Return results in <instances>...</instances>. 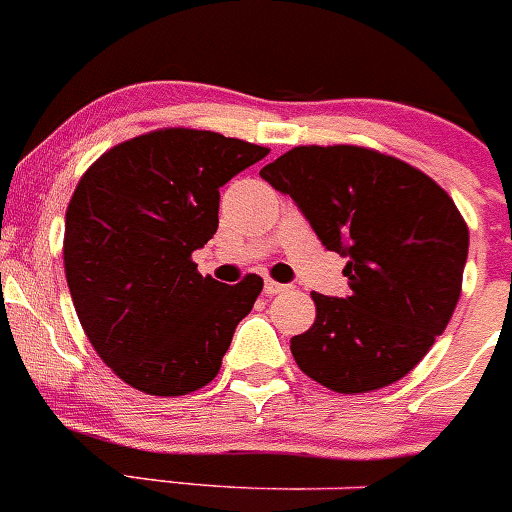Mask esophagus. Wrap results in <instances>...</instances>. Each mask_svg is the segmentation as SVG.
Returning <instances> with one entry per match:
<instances>
[{
	"label": "esophagus",
	"instance_id": "esophagus-1",
	"mask_svg": "<svg viewBox=\"0 0 512 512\" xmlns=\"http://www.w3.org/2000/svg\"><path fill=\"white\" fill-rule=\"evenodd\" d=\"M287 285H280V282H272V280H267L265 282V294L267 297H275V294H282V292H287Z\"/></svg>",
	"mask_w": 512,
	"mask_h": 512
}]
</instances>
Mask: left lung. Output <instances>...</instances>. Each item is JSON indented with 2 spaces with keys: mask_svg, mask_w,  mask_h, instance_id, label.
<instances>
[{
  "mask_svg": "<svg viewBox=\"0 0 512 512\" xmlns=\"http://www.w3.org/2000/svg\"><path fill=\"white\" fill-rule=\"evenodd\" d=\"M327 250L347 257L352 292H314L317 319L292 337L309 379L366 394L409 374L461 297L468 227L441 185L404 160L359 146H299L265 165Z\"/></svg>",
  "mask_w": 512,
  "mask_h": 512,
  "instance_id": "obj_1",
  "label": "left lung"
}]
</instances>
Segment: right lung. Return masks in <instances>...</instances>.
<instances>
[{"label": "right lung", "instance_id": "obj_1", "mask_svg": "<svg viewBox=\"0 0 512 512\" xmlns=\"http://www.w3.org/2000/svg\"><path fill=\"white\" fill-rule=\"evenodd\" d=\"M267 148L165 128L118 143L79 180L64 267L96 354L133 389L183 396L218 376L262 277H203L190 260L218 230L220 188Z\"/></svg>", "mask_w": 512, "mask_h": 512}]
</instances>
